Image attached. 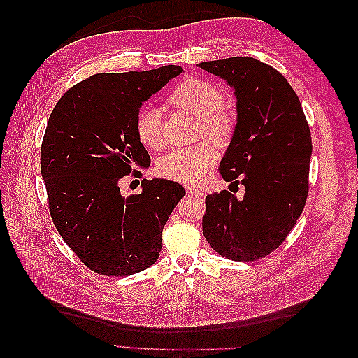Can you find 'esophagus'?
Segmentation results:
<instances>
[{
	"label": "esophagus",
	"mask_w": 358,
	"mask_h": 358,
	"mask_svg": "<svg viewBox=\"0 0 358 358\" xmlns=\"http://www.w3.org/2000/svg\"><path fill=\"white\" fill-rule=\"evenodd\" d=\"M185 189H187V192L189 194V196H192V197H203L204 194H203V191H200L199 188H196V187H189V185H187L185 187Z\"/></svg>",
	"instance_id": "esophagus-1"
}]
</instances>
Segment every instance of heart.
Segmentation results:
<instances>
[{
	"label": "heart",
	"instance_id": "obj_1",
	"mask_svg": "<svg viewBox=\"0 0 358 358\" xmlns=\"http://www.w3.org/2000/svg\"><path fill=\"white\" fill-rule=\"evenodd\" d=\"M170 103L200 119L197 133L215 145L224 146L237 129V115L224 106V94L215 83L204 79H187L170 94ZM137 140L148 149L158 150L164 146L162 119L154 106L140 107L134 119ZM215 149L206 142L189 148H176L162 155L157 162L161 178L183 183H199L215 166Z\"/></svg>",
	"mask_w": 358,
	"mask_h": 358
}]
</instances>
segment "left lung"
<instances>
[{
    "label": "left lung",
    "instance_id": "8db88e82",
    "mask_svg": "<svg viewBox=\"0 0 358 358\" xmlns=\"http://www.w3.org/2000/svg\"><path fill=\"white\" fill-rule=\"evenodd\" d=\"M237 96V129L220 164L224 180L245 187L206 197V241L222 257L255 262L282 245L309 192L312 137L297 94L266 62L234 57L200 62Z\"/></svg>",
    "mask_w": 358,
    "mask_h": 358
}]
</instances>
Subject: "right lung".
I'll return each mask as SVG.
<instances>
[{
  "label": "right lung",
  "mask_w": 358,
  "mask_h": 358,
  "mask_svg": "<svg viewBox=\"0 0 358 358\" xmlns=\"http://www.w3.org/2000/svg\"><path fill=\"white\" fill-rule=\"evenodd\" d=\"M182 73L179 66L149 71L99 73L76 83L49 116L40 170L58 233L92 272L128 276L152 266L162 229L185 196L180 183L142 180L140 194L122 196L119 180L150 164L134 119L140 106Z\"/></svg>",
  "instance_id": "1"
}]
</instances>
